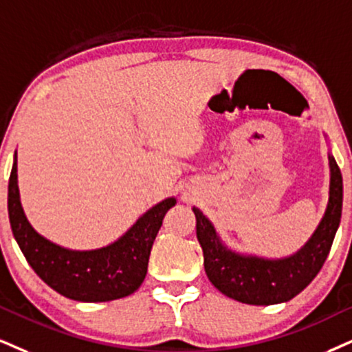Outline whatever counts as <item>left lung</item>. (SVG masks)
I'll return each instance as SVG.
<instances>
[{
  "label": "left lung",
  "instance_id": "1",
  "mask_svg": "<svg viewBox=\"0 0 352 352\" xmlns=\"http://www.w3.org/2000/svg\"><path fill=\"white\" fill-rule=\"evenodd\" d=\"M328 162L327 210L305 245L285 258L269 259L228 248L210 220L192 207L206 274L223 296L248 305H274L298 296L315 279L331 250L342 210L341 171L331 153H328Z\"/></svg>",
  "mask_w": 352,
  "mask_h": 352
}]
</instances>
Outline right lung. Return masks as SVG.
I'll list each match as a JSON object with an SVG mask.
<instances>
[{
  "label": "right lung",
  "instance_id": "right-lung-1",
  "mask_svg": "<svg viewBox=\"0 0 352 352\" xmlns=\"http://www.w3.org/2000/svg\"><path fill=\"white\" fill-rule=\"evenodd\" d=\"M175 197H168L146 210L122 236L98 250H68L47 240L34 230L24 214L17 188V151L14 153L8 214L12 235L36 274L62 294L78 302H109L127 297L140 287L146 276L151 246Z\"/></svg>",
  "mask_w": 352,
  "mask_h": 352
}]
</instances>
